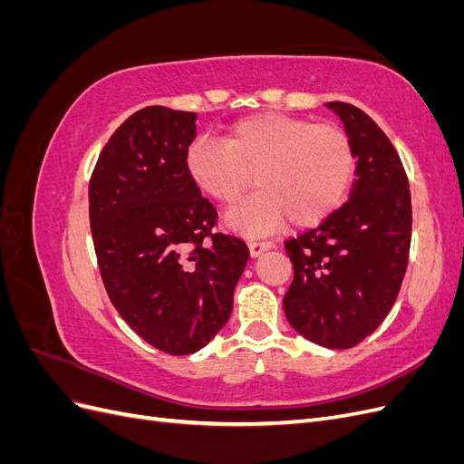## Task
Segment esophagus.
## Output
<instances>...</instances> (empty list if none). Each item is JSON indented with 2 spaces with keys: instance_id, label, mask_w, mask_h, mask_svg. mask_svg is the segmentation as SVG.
<instances>
[{
  "instance_id": "esophagus-1",
  "label": "esophagus",
  "mask_w": 464,
  "mask_h": 464,
  "mask_svg": "<svg viewBox=\"0 0 464 464\" xmlns=\"http://www.w3.org/2000/svg\"><path fill=\"white\" fill-rule=\"evenodd\" d=\"M247 246H249V256L251 257H257V256L263 254V251L273 247V244H269V242H257V240H249Z\"/></svg>"
}]
</instances>
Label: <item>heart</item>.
Returning a JSON list of instances; mask_svg holds the SVG:
<instances>
[{
	"instance_id": "heart-1",
	"label": "heart",
	"mask_w": 464,
	"mask_h": 464,
	"mask_svg": "<svg viewBox=\"0 0 464 464\" xmlns=\"http://www.w3.org/2000/svg\"><path fill=\"white\" fill-rule=\"evenodd\" d=\"M191 184L220 205L261 188L227 215L234 232L256 236L292 227H314L339 207L353 186L356 154L348 135L329 123L275 114L234 121L224 143L195 139L186 150Z\"/></svg>"
}]
</instances>
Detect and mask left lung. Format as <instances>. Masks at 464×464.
I'll return each instance as SVG.
<instances>
[{
  "instance_id": "1",
  "label": "left lung",
  "mask_w": 464,
  "mask_h": 464,
  "mask_svg": "<svg viewBox=\"0 0 464 464\" xmlns=\"http://www.w3.org/2000/svg\"><path fill=\"white\" fill-rule=\"evenodd\" d=\"M356 154L348 201L317 228L285 244L294 280L285 294L290 325L319 346L353 348L395 304L409 265V178L389 137L360 108L327 102Z\"/></svg>"
}]
</instances>
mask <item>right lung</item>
<instances>
[{
    "label": "right lung",
    "mask_w": 464,
    "mask_h": 464,
    "mask_svg": "<svg viewBox=\"0 0 464 464\" xmlns=\"http://www.w3.org/2000/svg\"><path fill=\"white\" fill-rule=\"evenodd\" d=\"M198 114L147 106L110 137L89 186L108 296L166 354L198 353L227 325L249 249L213 232L217 210L186 174Z\"/></svg>",
    "instance_id": "add662e5"
}]
</instances>
